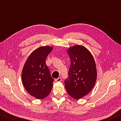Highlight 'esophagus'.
<instances>
[{
    "mask_svg": "<svg viewBox=\"0 0 121 121\" xmlns=\"http://www.w3.org/2000/svg\"><path fill=\"white\" fill-rule=\"evenodd\" d=\"M61 81V78L60 77L55 79V81L56 82H60Z\"/></svg>",
    "mask_w": 121,
    "mask_h": 121,
    "instance_id": "34e87169",
    "label": "esophagus"
}]
</instances>
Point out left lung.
I'll list each match as a JSON object with an SVG mask.
<instances>
[{
    "mask_svg": "<svg viewBox=\"0 0 121 121\" xmlns=\"http://www.w3.org/2000/svg\"><path fill=\"white\" fill-rule=\"evenodd\" d=\"M67 53L71 65L69 78L65 86L69 96L79 99L93 89L97 78L96 64L93 56L86 47L76 45L69 48Z\"/></svg>",
    "mask_w": 121,
    "mask_h": 121,
    "instance_id": "8db88e82",
    "label": "left lung"
}]
</instances>
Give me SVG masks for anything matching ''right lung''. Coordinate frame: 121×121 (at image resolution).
<instances>
[{
  "label": "right lung",
  "mask_w": 121,
  "mask_h": 121,
  "mask_svg": "<svg viewBox=\"0 0 121 121\" xmlns=\"http://www.w3.org/2000/svg\"><path fill=\"white\" fill-rule=\"evenodd\" d=\"M53 49L49 46L34 50L26 61L22 72V81L31 95L42 99L50 94L54 79L45 63L46 57Z\"/></svg>",
  "instance_id": "add662e5"
}]
</instances>
